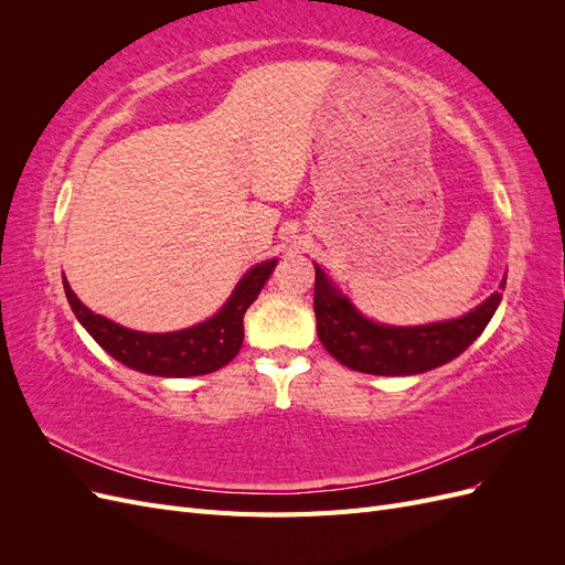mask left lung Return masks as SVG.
<instances>
[{
	"instance_id": "left-lung-1",
	"label": "left lung",
	"mask_w": 565,
	"mask_h": 565,
	"mask_svg": "<svg viewBox=\"0 0 565 565\" xmlns=\"http://www.w3.org/2000/svg\"><path fill=\"white\" fill-rule=\"evenodd\" d=\"M507 278H502V289ZM502 295H490L467 316L443 322L393 328L365 318L316 266V328L320 344L341 365L382 377H405L450 363L481 337Z\"/></svg>"
}]
</instances>
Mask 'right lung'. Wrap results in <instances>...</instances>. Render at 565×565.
<instances>
[{
  "mask_svg": "<svg viewBox=\"0 0 565 565\" xmlns=\"http://www.w3.org/2000/svg\"><path fill=\"white\" fill-rule=\"evenodd\" d=\"M276 264L278 259H268L259 266L249 268L241 278V282L235 285L228 301L221 306V311L210 320L193 324V328L188 330L164 334L136 332L122 328V324L89 311L87 306L75 297L65 278L63 287L67 303H71V309L82 322V328L87 330L96 339V344L108 351L115 361L131 370L156 374V377H198V374H210L228 365L237 355V351H241L245 339L243 318L254 303V299L259 297L262 287L270 278Z\"/></svg>",
  "mask_w": 565,
  "mask_h": 565,
  "instance_id": "right-lung-1",
  "label": "right lung"
}]
</instances>
